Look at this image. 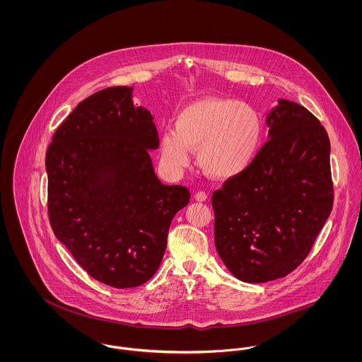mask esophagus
Segmentation results:
<instances>
[{
	"instance_id": "esophagus-1",
	"label": "esophagus",
	"mask_w": 362,
	"mask_h": 362,
	"mask_svg": "<svg viewBox=\"0 0 362 362\" xmlns=\"http://www.w3.org/2000/svg\"><path fill=\"white\" fill-rule=\"evenodd\" d=\"M195 201L198 202H204L206 199V194L204 192H197L194 195Z\"/></svg>"
}]
</instances>
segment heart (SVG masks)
I'll return each mask as SVG.
<instances>
[{
    "label": "heart",
    "mask_w": 362,
    "mask_h": 362,
    "mask_svg": "<svg viewBox=\"0 0 362 362\" xmlns=\"http://www.w3.org/2000/svg\"><path fill=\"white\" fill-rule=\"evenodd\" d=\"M263 136L260 114L248 103L228 98L204 96L176 115L175 129L160 135L164 165L179 172L197 150L199 168L211 177L227 180L253 163Z\"/></svg>",
    "instance_id": "obj_1"
}]
</instances>
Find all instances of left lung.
Here are the masks:
<instances>
[{"instance_id": "8db88e82", "label": "left lung", "mask_w": 362, "mask_h": 362, "mask_svg": "<svg viewBox=\"0 0 362 362\" xmlns=\"http://www.w3.org/2000/svg\"><path fill=\"white\" fill-rule=\"evenodd\" d=\"M266 125L269 140L250 168L212 194L216 250L235 279L250 284L295 270L334 202L331 144L320 121L279 99Z\"/></svg>"}]
</instances>
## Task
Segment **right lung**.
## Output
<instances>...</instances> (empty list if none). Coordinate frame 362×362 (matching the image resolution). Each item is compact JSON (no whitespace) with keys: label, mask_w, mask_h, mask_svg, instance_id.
Listing matches in <instances>:
<instances>
[{"label":"right lung","mask_w":362,"mask_h":362,"mask_svg":"<svg viewBox=\"0 0 362 362\" xmlns=\"http://www.w3.org/2000/svg\"><path fill=\"white\" fill-rule=\"evenodd\" d=\"M134 86L83 99L47 150L48 214L56 238L95 279L134 288L157 272L173 216L190 201L157 177L153 114L134 105Z\"/></svg>","instance_id":"add662e5"}]
</instances>
